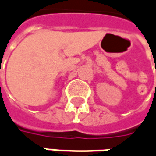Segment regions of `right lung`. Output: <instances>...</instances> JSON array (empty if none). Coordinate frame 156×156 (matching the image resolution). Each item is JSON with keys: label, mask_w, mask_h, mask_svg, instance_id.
<instances>
[{"label": "right lung", "mask_w": 156, "mask_h": 156, "mask_svg": "<svg viewBox=\"0 0 156 156\" xmlns=\"http://www.w3.org/2000/svg\"><path fill=\"white\" fill-rule=\"evenodd\" d=\"M0 84H1V83H0Z\"/></svg>", "instance_id": "obj_1"}]
</instances>
